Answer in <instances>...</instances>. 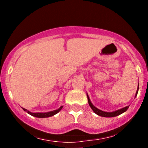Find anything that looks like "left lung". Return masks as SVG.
<instances>
[{"label": "left lung", "instance_id": "obj_1", "mask_svg": "<svg viewBox=\"0 0 148 148\" xmlns=\"http://www.w3.org/2000/svg\"><path fill=\"white\" fill-rule=\"evenodd\" d=\"M138 90H139V83H138V89H137L136 94H135V97H136L137 95H138ZM86 96H87L88 102H89V106H90L91 108H92V110H93V112L95 113V114H97V115H99V116H101V117H116V116L120 115V114H122V113L125 112H126L127 110V109L129 108V107H130V105L127 106V107H125L124 108L120 109V110H116V111H114V112H104V111H102V110H99V109L97 108L95 106L93 105V104L91 102L90 99H89V96H88L87 93H86Z\"/></svg>", "mask_w": 148, "mask_h": 148}]
</instances>
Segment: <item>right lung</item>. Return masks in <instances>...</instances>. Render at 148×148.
<instances>
[{"mask_svg": "<svg viewBox=\"0 0 148 148\" xmlns=\"http://www.w3.org/2000/svg\"><path fill=\"white\" fill-rule=\"evenodd\" d=\"M63 106H61L59 109L56 110H53V111L47 112H31L28 111V110H26V109L23 108V110H24L25 112L28 113V114H31V116H34V117H38V118H45V117H51V116L55 115L56 114H57L59 111L62 109Z\"/></svg>", "mask_w": 148, "mask_h": 148, "instance_id": "1", "label": "right lung"}]
</instances>
